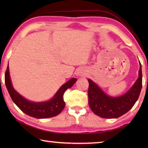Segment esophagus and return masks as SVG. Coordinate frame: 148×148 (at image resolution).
<instances>
[{
    "mask_svg": "<svg viewBox=\"0 0 148 148\" xmlns=\"http://www.w3.org/2000/svg\"><path fill=\"white\" fill-rule=\"evenodd\" d=\"M85 72H86V71H84V69H79L78 71H77V74L78 75V76H84V75L86 74V73H85Z\"/></svg>",
    "mask_w": 148,
    "mask_h": 148,
    "instance_id": "esophagus-1",
    "label": "esophagus"
}]
</instances>
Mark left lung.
<instances>
[{"label":"left lung","mask_w":148,"mask_h":148,"mask_svg":"<svg viewBox=\"0 0 148 148\" xmlns=\"http://www.w3.org/2000/svg\"><path fill=\"white\" fill-rule=\"evenodd\" d=\"M88 99L90 108L102 118H117L131 110L137 100L142 87V66L140 62L139 76L134 84L121 97H113L104 93L91 79H88Z\"/></svg>","instance_id":"obj_1"}]
</instances>
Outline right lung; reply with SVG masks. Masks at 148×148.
Returning a JSON list of instances; mask_svg holds the SVG:
<instances>
[{"label": "right lung", "mask_w": 148, "mask_h": 148, "mask_svg": "<svg viewBox=\"0 0 148 148\" xmlns=\"http://www.w3.org/2000/svg\"><path fill=\"white\" fill-rule=\"evenodd\" d=\"M77 81L72 78L60 87L51 100L46 102H34L29 101L20 95L12 86L8 65L5 73V84L11 99L17 106L28 116L37 119H45L56 116L62 111L65 106L63 95L66 90L71 88Z\"/></svg>", "instance_id": "right-lung-1"}]
</instances>
